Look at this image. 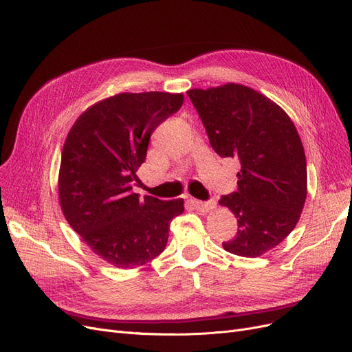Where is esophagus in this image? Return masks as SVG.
<instances>
[{"label": "esophagus", "instance_id": "34e87169", "mask_svg": "<svg viewBox=\"0 0 352 352\" xmlns=\"http://www.w3.org/2000/svg\"><path fill=\"white\" fill-rule=\"evenodd\" d=\"M190 203H191L198 211H201V212H207V211H210V210H212V208H216V201H214V200L200 201V200H194V198H191Z\"/></svg>", "mask_w": 352, "mask_h": 352}]
</instances>
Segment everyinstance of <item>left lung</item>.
<instances>
[{"mask_svg": "<svg viewBox=\"0 0 352 352\" xmlns=\"http://www.w3.org/2000/svg\"><path fill=\"white\" fill-rule=\"evenodd\" d=\"M187 95L212 149L241 164L237 191L219 200L239 226L223 248L237 256H262L294 230L307 200V158L299 133L280 106L248 86L227 83Z\"/></svg>", "mask_w": 352, "mask_h": 352, "instance_id": "left-lung-1", "label": "left lung"}]
</instances>
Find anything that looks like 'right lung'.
<instances>
[{"label":"right lung","instance_id":"1","mask_svg":"<svg viewBox=\"0 0 352 352\" xmlns=\"http://www.w3.org/2000/svg\"><path fill=\"white\" fill-rule=\"evenodd\" d=\"M184 102L181 94H119L83 112L70 129L58 173V200L73 230L120 269L160 256L184 200L132 192L152 132Z\"/></svg>","mask_w":352,"mask_h":352}]
</instances>
